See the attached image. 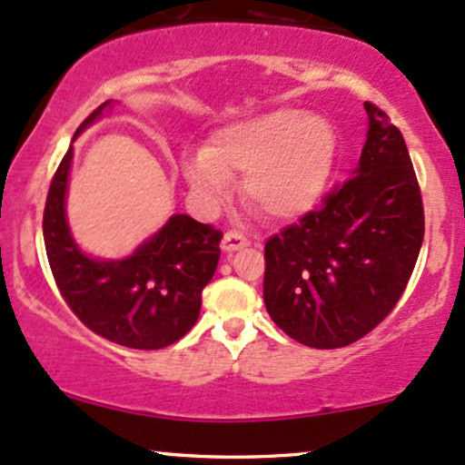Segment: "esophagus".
<instances>
[{
    "label": "esophagus",
    "instance_id": "34e87169",
    "mask_svg": "<svg viewBox=\"0 0 465 465\" xmlns=\"http://www.w3.org/2000/svg\"><path fill=\"white\" fill-rule=\"evenodd\" d=\"M244 247H249V238H244L242 233L229 232L225 233V238H223V251H227V253H233V251L244 249Z\"/></svg>",
    "mask_w": 465,
    "mask_h": 465
}]
</instances>
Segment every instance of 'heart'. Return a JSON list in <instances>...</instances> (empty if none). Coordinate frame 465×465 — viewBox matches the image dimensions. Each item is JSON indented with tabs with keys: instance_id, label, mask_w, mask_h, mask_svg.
<instances>
[{
	"instance_id": "1",
	"label": "heart",
	"mask_w": 465,
	"mask_h": 465,
	"mask_svg": "<svg viewBox=\"0 0 465 465\" xmlns=\"http://www.w3.org/2000/svg\"><path fill=\"white\" fill-rule=\"evenodd\" d=\"M336 159V131L323 117L282 106L221 126L205 151L183 163L203 210L221 205L229 177L242 174V199L273 221H295L322 199Z\"/></svg>"
}]
</instances>
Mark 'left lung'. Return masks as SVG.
Returning <instances> with one entry per match:
<instances>
[{
	"instance_id": "left-lung-1",
	"label": "left lung",
	"mask_w": 465,
	"mask_h": 465,
	"mask_svg": "<svg viewBox=\"0 0 465 465\" xmlns=\"http://www.w3.org/2000/svg\"><path fill=\"white\" fill-rule=\"evenodd\" d=\"M367 140L351 179L264 244V303L308 348H345L389 312L418 262L424 207L402 133L365 103Z\"/></svg>"
}]
</instances>
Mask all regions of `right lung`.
<instances>
[{
  "label": "right lung",
  "instance_id": "add662e5",
  "mask_svg": "<svg viewBox=\"0 0 465 465\" xmlns=\"http://www.w3.org/2000/svg\"><path fill=\"white\" fill-rule=\"evenodd\" d=\"M111 109V100L100 104L78 126L74 140ZM72 157L69 146L52 179L44 212L47 260L63 300L89 330L117 345L168 348L199 319L201 292L221 258L223 232L188 214H174L126 258H94L78 247L67 225Z\"/></svg>",
  "mask_w": 465,
  "mask_h": 465
}]
</instances>
